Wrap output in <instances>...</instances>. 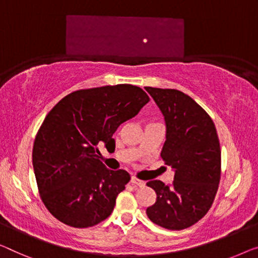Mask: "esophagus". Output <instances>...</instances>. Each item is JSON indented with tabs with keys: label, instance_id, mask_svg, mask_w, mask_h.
Here are the masks:
<instances>
[{
	"label": "esophagus",
	"instance_id": "1",
	"mask_svg": "<svg viewBox=\"0 0 258 258\" xmlns=\"http://www.w3.org/2000/svg\"><path fill=\"white\" fill-rule=\"evenodd\" d=\"M131 183L133 184V185H138V186H144L145 185V182L141 179H138L136 177H131Z\"/></svg>",
	"mask_w": 258,
	"mask_h": 258
}]
</instances>
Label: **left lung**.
I'll return each mask as SVG.
<instances>
[{
	"instance_id": "left-lung-1",
	"label": "left lung",
	"mask_w": 258,
	"mask_h": 258,
	"mask_svg": "<svg viewBox=\"0 0 258 258\" xmlns=\"http://www.w3.org/2000/svg\"><path fill=\"white\" fill-rule=\"evenodd\" d=\"M166 122V141L161 157L174 170L168 186L153 179L147 185L156 202L146 210L161 227H190L207 213L220 182L221 151L212 119L190 96L176 89L147 87Z\"/></svg>"
}]
</instances>
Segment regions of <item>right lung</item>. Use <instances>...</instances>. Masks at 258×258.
<instances>
[{"label":"right lung","mask_w":258,"mask_h":258,"mask_svg":"<svg viewBox=\"0 0 258 258\" xmlns=\"http://www.w3.org/2000/svg\"><path fill=\"white\" fill-rule=\"evenodd\" d=\"M148 102L141 88L117 84L74 91L49 111L34 140L32 163L41 201L53 217L87 228L112 213L131 177L107 169L97 145H114L117 128Z\"/></svg>","instance_id":"obj_1"}]
</instances>
